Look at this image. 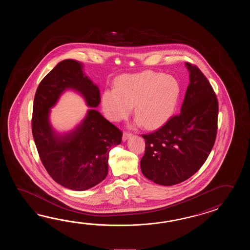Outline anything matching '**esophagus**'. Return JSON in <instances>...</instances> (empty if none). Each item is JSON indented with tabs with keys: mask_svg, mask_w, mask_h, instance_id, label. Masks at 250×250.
<instances>
[{
	"mask_svg": "<svg viewBox=\"0 0 250 250\" xmlns=\"http://www.w3.org/2000/svg\"><path fill=\"white\" fill-rule=\"evenodd\" d=\"M132 135L130 134V133H127V132H124L123 133V141H126V140H127L128 138H130Z\"/></svg>",
	"mask_w": 250,
	"mask_h": 250,
	"instance_id": "obj_1",
	"label": "esophagus"
}]
</instances>
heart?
Here are the masks:
<instances>
[{
	"label": "heart",
	"instance_id": "obj_1",
	"mask_svg": "<svg viewBox=\"0 0 250 250\" xmlns=\"http://www.w3.org/2000/svg\"><path fill=\"white\" fill-rule=\"evenodd\" d=\"M181 97V85L172 76L154 71L124 75L115 82L114 89H105L102 111L107 120L118 123L132 111L135 125L148 129L162 127L174 113Z\"/></svg>",
	"mask_w": 250,
	"mask_h": 250
}]
</instances>
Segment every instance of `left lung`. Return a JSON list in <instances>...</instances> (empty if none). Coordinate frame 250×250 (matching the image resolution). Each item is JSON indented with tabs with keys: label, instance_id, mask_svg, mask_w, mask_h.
Listing matches in <instances>:
<instances>
[{
	"label": "left lung",
	"instance_id": "8db88e82",
	"mask_svg": "<svg viewBox=\"0 0 250 250\" xmlns=\"http://www.w3.org/2000/svg\"><path fill=\"white\" fill-rule=\"evenodd\" d=\"M185 65L189 84L181 113L158 130L142 136L146 150L141 171L163 186L179 184L194 175L208 159L216 138L218 102L212 85L197 67Z\"/></svg>",
	"mask_w": 250,
	"mask_h": 250
}]
</instances>
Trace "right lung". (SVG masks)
<instances>
[{
    "label": "right lung",
    "instance_id": "1",
    "mask_svg": "<svg viewBox=\"0 0 250 250\" xmlns=\"http://www.w3.org/2000/svg\"><path fill=\"white\" fill-rule=\"evenodd\" d=\"M69 89L91 108L73 130L58 133L49 122L50 109ZM100 101L99 88L83 72V64L70 59L59 62L36 92L32 133L40 159L53 181L72 190H86L104 181L109 152L122 143V131L94 109Z\"/></svg>",
    "mask_w": 250,
    "mask_h": 250
}]
</instances>
